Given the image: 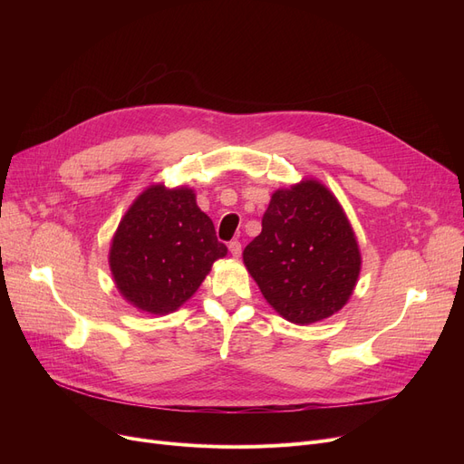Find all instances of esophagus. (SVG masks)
Returning <instances> with one entry per match:
<instances>
[{"mask_svg":"<svg viewBox=\"0 0 464 464\" xmlns=\"http://www.w3.org/2000/svg\"><path fill=\"white\" fill-rule=\"evenodd\" d=\"M229 252H231L233 257H240V254H242V245H240L238 240H231V242H229Z\"/></svg>","mask_w":464,"mask_h":464,"instance_id":"1","label":"esophagus"}]
</instances>
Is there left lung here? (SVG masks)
<instances>
[{"label": "left lung", "instance_id": "1", "mask_svg": "<svg viewBox=\"0 0 464 464\" xmlns=\"http://www.w3.org/2000/svg\"><path fill=\"white\" fill-rule=\"evenodd\" d=\"M242 261L265 301L297 325L343 310L361 273L350 219L334 193L314 179L271 195L261 233L242 252Z\"/></svg>", "mask_w": 464, "mask_h": 464}]
</instances>
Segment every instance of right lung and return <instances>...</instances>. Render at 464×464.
Returning <instances> with one entry per match:
<instances>
[{
  "instance_id": "right-lung-1",
  "label": "right lung",
  "mask_w": 464,
  "mask_h": 464,
  "mask_svg": "<svg viewBox=\"0 0 464 464\" xmlns=\"http://www.w3.org/2000/svg\"><path fill=\"white\" fill-rule=\"evenodd\" d=\"M227 246L188 186L146 188L112 235L109 266L120 295L146 314L179 310Z\"/></svg>"
}]
</instances>
